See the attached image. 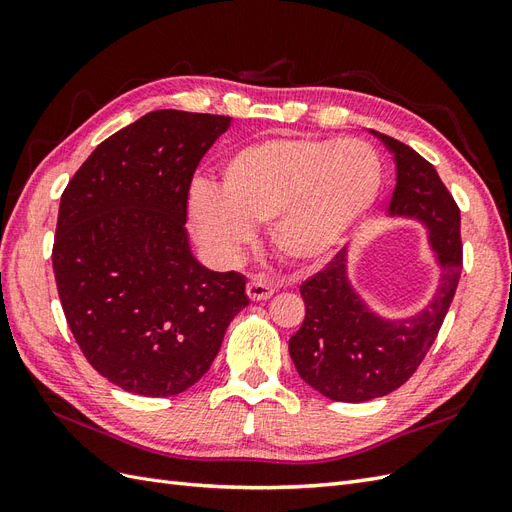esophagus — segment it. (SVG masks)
Masks as SVG:
<instances>
[{
    "mask_svg": "<svg viewBox=\"0 0 512 512\" xmlns=\"http://www.w3.org/2000/svg\"><path fill=\"white\" fill-rule=\"evenodd\" d=\"M273 292H275L273 286L265 280V277H260V275L252 277V280L247 282V297H250L252 301H265V299L271 297Z\"/></svg>",
    "mask_w": 512,
    "mask_h": 512,
    "instance_id": "34e87169",
    "label": "esophagus"
}]
</instances>
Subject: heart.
Instances as JSON below:
<instances>
[{
  "label": "heart",
  "instance_id": "1",
  "mask_svg": "<svg viewBox=\"0 0 512 512\" xmlns=\"http://www.w3.org/2000/svg\"><path fill=\"white\" fill-rule=\"evenodd\" d=\"M222 188L190 190L196 237L220 258H235L256 224H269L273 250L290 262L327 256L376 203L378 153L356 138L275 136L230 153Z\"/></svg>",
  "mask_w": 512,
  "mask_h": 512
}]
</instances>
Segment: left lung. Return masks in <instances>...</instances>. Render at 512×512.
<instances>
[{"label":"left lung","mask_w":512,"mask_h":512,"mask_svg":"<svg viewBox=\"0 0 512 512\" xmlns=\"http://www.w3.org/2000/svg\"><path fill=\"white\" fill-rule=\"evenodd\" d=\"M374 134L397 164L389 213L425 224L440 284L423 312L404 320L369 312L348 282L346 250L301 284L305 318L288 342L292 363L312 389L348 404L384 397L410 380L436 342L463 267L461 213L436 168L397 138Z\"/></svg>","instance_id":"left-lung-1"}]
</instances>
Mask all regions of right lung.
<instances>
[{
	"instance_id": "1",
	"label": "right lung",
	"mask_w": 512,
	"mask_h": 512,
	"mask_svg": "<svg viewBox=\"0 0 512 512\" xmlns=\"http://www.w3.org/2000/svg\"><path fill=\"white\" fill-rule=\"evenodd\" d=\"M230 117L164 108L108 136L61 194L53 271L89 365L119 389L170 397L207 374L250 299L237 271L190 252L196 168Z\"/></svg>"
}]
</instances>
